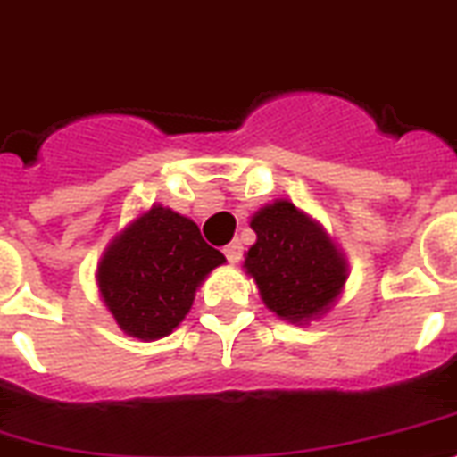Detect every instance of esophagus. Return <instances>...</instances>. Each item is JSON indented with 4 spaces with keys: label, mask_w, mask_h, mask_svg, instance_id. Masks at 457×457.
Instances as JSON below:
<instances>
[{
    "label": "esophagus",
    "mask_w": 457,
    "mask_h": 457,
    "mask_svg": "<svg viewBox=\"0 0 457 457\" xmlns=\"http://www.w3.org/2000/svg\"><path fill=\"white\" fill-rule=\"evenodd\" d=\"M222 253H225V258H228L229 262L237 264L241 260V255H244V246H241L239 241H232V244H228V246L222 248Z\"/></svg>",
    "instance_id": "1"
}]
</instances>
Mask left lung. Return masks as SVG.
<instances>
[{
  "instance_id": "8db88e82",
  "label": "left lung",
  "mask_w": 457,
  "mask_h": 457,
  "mask_svg": "<svg viewBox=\"0 0 457 457\" xmlns=\"http://www.w3.org/2000/svg\"><path fill=\"white\" fill-rule=\"evenodd\" d=\"M258 241L246 253V274L267 309L290 323L323 316L348 278L344 253L304 211L276 199L251 218Z\"/></svg>"
}]
</instances>
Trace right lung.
<instances>
[{"label": "right lung", "mask_w": 457, "mask_h": 457, "mask_svg": "<svg viewBox=\"0 0 457 457\" xmlns=\"http://www.w3.org/2000/svg\"><path fill=\"white\" fill-rule=\"evenodd\" d=\"M225 255L190 218L153 204L113 237L97 264L99 295L122 332L153 341L171 335L193 306L199 283Z\"/></svg>", "instance_id": "add662e5"}]
</instances>
